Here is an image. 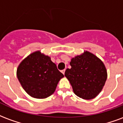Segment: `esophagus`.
Returning a JSON list of instances; mask_svg holds the SVG:
<instances>
[{
  "instance_id": "1",
  "label": "esophagus",
  "mask_w": 123,
  "mask_h": 123,
  "mask_svg": "<svg viewBox=\"0 0 123 123\" xmlns=\"http://www.w3.org/2000/svg\"><path fill=\"white\" fill-rule=\"evenodd\" d=\"M65 69H63V70H62V73L63 75L65 74Z\"/></svg>"
}]
</instances>
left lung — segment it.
I'll use <instances>...</instances> for the list:
<instances>
[{
  "instance_id": "obj_1",
  "label": "left lung",
  "mask_w": 123,
  "mask_h": 123,
  "mask_svg": "<svg viewBox=\"0 0 123 123\" xmlns=\"http://www.w3.org/2000/svg\"><path fill=\"white\" fill-rule=\"evenodd\" d=\"M71 69L65 76L70 82L75 94L85 99L94 98L99 94L107 80V70L97 56L86 51L71 59Z\"/></svg>"
}]
</instances>
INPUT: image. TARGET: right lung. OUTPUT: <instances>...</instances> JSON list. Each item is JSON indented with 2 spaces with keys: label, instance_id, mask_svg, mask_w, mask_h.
Listing matches in <instances>:
<instances>
[{
  "label": "right lung",
  "instance_id": "add662e5",
  "mask_svg": "<svg viewBox=\"0 0 123 123\" xmlns=\"http://www.w3.org/2000/svg\"><path fill=\"white\" fill-rule=\"evenodd\" d=\"M17 77L29 96L43 99L52 94L64 75L49 56L37 51L20 63L17 69Z\"/></svg>",
  "mask_w": 123,
  "mask_h": 123
}]
</instances>
